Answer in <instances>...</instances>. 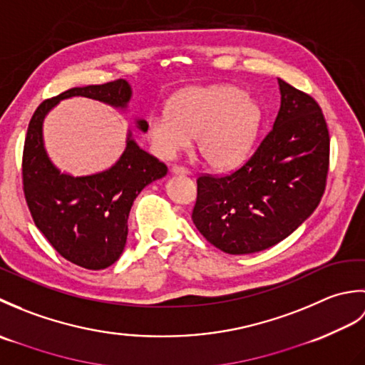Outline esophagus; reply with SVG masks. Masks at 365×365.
Returning <instances> with one entry per match:
<instances>
[{
	"label": "esophagus",
	"mask_w": 365,
	"mask_h": 365,
	"mask_svg": "<svg viewBox=\"0 0 365 365\" xmlns=\"http://www.w3.org/2000/svg\"><path fill=\"white\" fill-rule=\"evenodd\" d=\"M170 173L175 174V175H190L191 170L185 166H178V165H174L173 168H170Z\"/></svg>",
	"instance_id": "1"
}]
</instances>
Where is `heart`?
Returning <instances> with one entry per match:
<instances>
[{
  "label": "heart",
  "mask_w": 365,
  "mask_h": 365,
  "mask_svg": "<svg viewBox=\"0 0 365 365\" xmlns=\"http://www.w3.org/2000/svg\"><path fill=\"white\" fill-rule=\"evenodd\" d=\"M262 122L259 103L234 84L190 88L177 94L169 111L152 114L147 138L160 158L170 160L196 147L208 166L234 168L250 152Z\"/></svg>",
  "instance_id": "heart-1"
}]
</instances>
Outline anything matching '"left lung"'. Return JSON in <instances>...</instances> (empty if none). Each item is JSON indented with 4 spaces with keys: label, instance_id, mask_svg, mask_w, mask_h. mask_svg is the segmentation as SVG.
Returning a JSON list of instances; mask_svg holds the SVG:
<instances>
[{
    "label": "left lung",
    "instance_id": "8db88e82",
    "mask_svg": "<svg viewBox=\"0 0 365 365\" xmlns=\"http://www.w3.org/2000/svg\"><path fill=\"white\" fill-rule=\"evenodd\" d=\"M274 125L242 166L197 177L192 222L218 250L251 254L289 237L319 207L329 169V131L320 105L279 78Z\"/></svg>",
    "mask_w": 365,
    "mask_h": 365
}]
</instances>
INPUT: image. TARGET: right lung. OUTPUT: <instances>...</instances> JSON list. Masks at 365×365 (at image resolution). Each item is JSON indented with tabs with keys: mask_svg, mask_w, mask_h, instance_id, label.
I'll list each match as a JSON object with an SVG mask.
<instances>
[{
	"mask_svg": "<svg viewBox=\"0 0 365 365\" xmlns=\"http://www.w3.org/2000/svg\"><path fill=\"white\" fill-rule=\"evenodd\" d=\"M88 97L125 108L131 88L125 80L72 88L37 106L23 147V192L37 229L58 254L86 269H103L120 257L127 243L128 213L144 187L165 177L168 168L127 138V147L114 166L86 177L63 174L45 152L42 123L59 100ZM147 131V122L138 120Z\"/></svg>",
	"mask_w": 365,
	"mask_h": 365,
	"instance_id": "right-lung-1",
	"label": "right lung"
}]
</instances>
